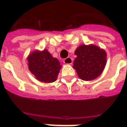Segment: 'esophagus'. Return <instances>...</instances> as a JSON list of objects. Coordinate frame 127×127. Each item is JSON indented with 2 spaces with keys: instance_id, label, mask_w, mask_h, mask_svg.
Segmentation results:
<instances>
[{
  "instance_id": "esophagus-1",
  "label": "esophagus",
  "mask_w": 127,
  "mask_h": 127,
  "mask_svg": "<svg viewBox=\"0 0 127 127\" xmlns=\"http://www.w3.org/2000/svg\"><path fill=\"white\" fill-rule=\"evenodd\" d=\"M64 63L66 64H71L73 63V59H71V57H68V58H66L64 60Z\"/></svg>"
}]
</instances>
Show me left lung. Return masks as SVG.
Returning a JSON list of instances; mask_svg holds the SVG:
<instances>
[{"mask_svg":"<svg viewBox=\"0 0 127 127\" xmlns=\"http://www.w3.org/2000/svg\"><path fill=\"white\" fill-rule=\"evenodd\" d=\"M77 57L73 68L78 77L83 81H92L100 76L107 61L105 50L93 44L81 45L75 51Z\"/></svg>","mask_w":127,"mask_h":127,"instance_id":"obj_1","label":"left lung"}]
</instances>
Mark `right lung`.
Listing matches in <instances>:
<instances>
[{
    "instance_id": "1",
    "label": "right lung",
    "mask_w": 127,
    "mask_h": 127,
    "mask_svg": "<svg viewBox=\"0 0 127 127\" xmlns=\"http://www.w3.org/2000/svg\"><path fill=\"white\" fill-rule=\"evenodd\" d=\"M27 61L29 70L38 81L44 83L56 81L61 66L46 49L33 51L27 57Z\"/></svg>"
}]
</instances>
